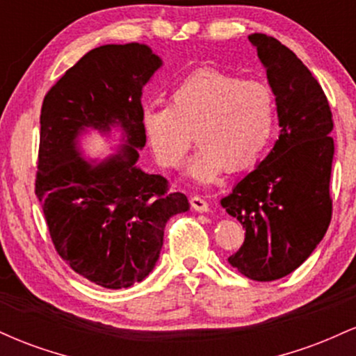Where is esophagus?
I'll return each mask as SVG.
<instances>
[{"label": "esophagus", "mask_w": 356, "mask_h": 356, "mask_svg": "<svg viewBox=\"0 0 356 356\" xmlns=\"http://www.w3.org/2000/svg\"><path fill=\"white\" fill-rule=\"evenodd\" d=\"M191 206H192V209L197 211V212H207V211H209V204L204 201L202 197H199V195H192Z\"/></svg>", "instance_id": "esophagus-1"}]
</instances>
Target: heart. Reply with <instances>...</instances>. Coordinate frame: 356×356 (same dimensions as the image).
Listing matches in <instances>:
<instances>
[{
    "mask_svg": "<svg viewBox=\"0 0 356 356\" xmlns=\"http://www.w3.org/2000/svg\"><path fill=\"white\" fill-rule=\"evenodd\" d=\"M277 99L266 81L219 72H195L170 93L169 105H147L142 129L157 162L177 167L194 140L201 142L187 174L209 184L256 164L276 127Z\"/></svg>",
    "mask_w": 356,
    "mask_h": 356,
    "instance_id": "1",
    "label": "heart"
}]
</instances>
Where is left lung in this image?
I'll list each match as a JSON object with an SVG mask.
<instances>
[{"mask_svg": "<svg viewBox=\"0 0 356 356\" xmlns=\"http://www.w3.org/2000/svg\"><path fill=\"white\" fill-rule=\"evenodd\" d=\"M276 93L280 138L220 201L246 229L229 264L254 281L288 276L308 259L332 220L333 115L321 85L273 36H248Z\"/></svg>", "mask_w": 356, "mask_h": 356, "instance_id": "left-lung-1", "label": "left lung"}]
</instances>
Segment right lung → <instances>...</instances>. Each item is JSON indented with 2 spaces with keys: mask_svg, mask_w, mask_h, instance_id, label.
Returning <instances> with one entry per match:
<instances>
[{
  "mask_svg": "<svg viewBox=\"0 0 356 356\" xmlns=\"http://www.w3.org/2000/svg\"><path fill=\"white\" fill-rule=\"evenodd\" d=\"M162 60L147 44L93 48L48 90L40 115L35 194L56 252L80 276L108 289L149 276L167 220L189 211L159 174L136 165L145 145L142 90ZM120 126L125 145L95 165L78 150L85 128Z\"/></svg>",
  "mask_w": 356,
  "mask_h": 356,
  "instance_id": "obj_1",
  "label": "right lung"
}]
</instances>
